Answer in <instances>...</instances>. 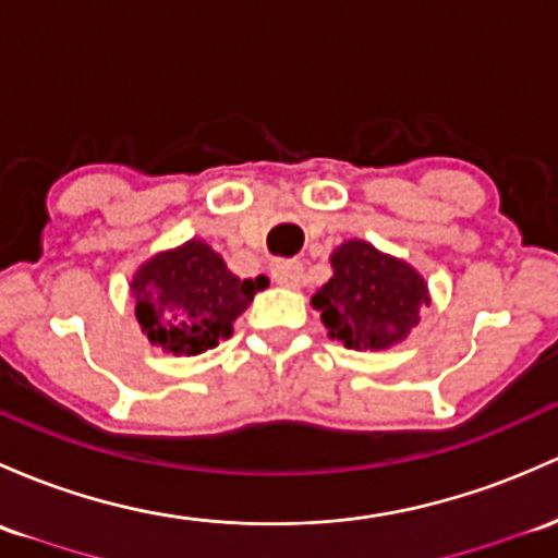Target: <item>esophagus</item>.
<instances>
[{
  "label": "esophagus",
  "mask_w": 558,
  "mask_h": 558,
  "mask_svg": "<svg viewBox=\"0 0 558 558\" xmlns=\"http://www.w3.org/2000/svg\"><path fill=\"white\" fill-rule=\"evenodd\" d=\"M271 277L279 287H290V290H295V287H301L303 281V266L298 260H274Z\"/></svg>",
  "instance_id": "34e87169"
}]
</instances>
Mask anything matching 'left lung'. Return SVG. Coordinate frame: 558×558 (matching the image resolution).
<instances>
[{"label": "left lung", "mask_w": 558, "mask_h": 558, "mask_svg": "<svg viewBox=\"0 0 558 558\" xmlns=\"http://www.w3.org/2000/svg\"><path fill=\"white\" fill-rule=\"evenodd\" d=\"M329 263L332 279L311 295V305L322 314L329 338L345 349H393L421 322L423 305H430L423 274L364 239H345Z\"/></svg>", "instance_id": "obj_1"}]
</instances>
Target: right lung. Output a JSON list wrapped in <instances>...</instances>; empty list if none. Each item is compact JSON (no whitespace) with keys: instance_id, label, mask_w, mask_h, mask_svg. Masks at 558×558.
Masks as SVG:
<instances>
[{"instance_id":"right-lung-1","label":"right lung","mask_w":558,"mask_h":558,"mask_svg":"<svg viewBox=\"0 0 558 558\" xmlns=\"http://www.w3.org/2000/svg\"><path fill=\"white\" fill-rule=\"evenodd\" d=\"M266 277L239 279L205 239L161 250L130 279L135 316L148 343L172 356H196L233 335Z\"/></svg>"}]
</instances>
